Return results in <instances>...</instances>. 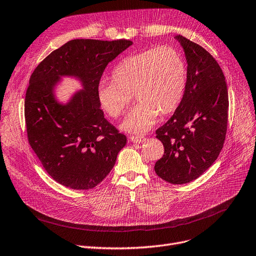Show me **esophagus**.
Here are the masks:
<instances>
[{
  "label": "esophagus",
  "instance_id": "34e87169",
  "mask_svg": "<svg viewBox=\"0 0 256 256\" xmlns=\"http://www.w3.org/2000/svg\"><path fill=\"white\" fill-rule=\"evenodd\" d=\"M146 138H144V136H130V140L132 142H144Z\"/></svg>",
  "mask_w": 256,
  "mask_h": 256
}]
</instances>
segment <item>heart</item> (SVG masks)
I'll list each match as a JSON object with an SVG mask.
<instances>
[{
	"label": "heart",
	"instance_id": "b5f03b06",
	"mask_svg": "<svg viewBox=\"0 0 256 256\" xmlns=\"http://www.w3.org/2000/svg\"><path fill=\"white\" fill-rule=\"evenodd\" d=\"M112 83L96 89L100 107L116 118L134 94L138 104L120 128L129 134H144L156 124L158 114H169L180 104L187 83V66L180 51L165 45L125 58L114 69Z\"/></svg>",
	"mask_w": 256,
	"mask_h": 256
}]
</instances>
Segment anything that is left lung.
<instances>
[{
  "instance_id": "left-lung-1",
  "label": "left lung",
  "mask_w": 256,
  "mask_h": 256,
  "mask_svg": "<svg viewBox=\"0 0 256 256\" xmlns=\"http://www.w3.org/2000/svg\"><path fill=\"white\" fill-rule=\"evenodd\" d=\"M187 60L182 100L156 130L165 152L154 170L164 180L180 185L196 180L218 158L228 122V88L214 58L202 46L176 34Z\"/></svg>"
}]
</instances>
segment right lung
I'll return each mask as SVG.
<instances>
[{
  "instance_id": "1",
  "label": "right lung",
  "mask_w": 256,
  "mask_h": 256,
  "mask_svg": "<svg viewBox=\"0 0 256 256\" xmlns=\"http://www.w3.org/2000/svg\"><path fill=\"white\" fill-rule=\"evenodd\" d=\"M131 40H71L52 51L30 76L25 96L29 144L54 180L76 190L92 189L114 168L127 138L104 118L96 89L107 65ZM64 77L81 85L66 102L56 96Z\"/></svg>"
}]
</instances>
